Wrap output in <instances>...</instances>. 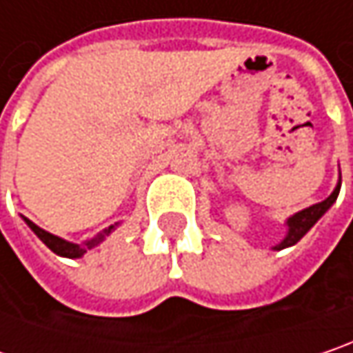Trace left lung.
<instances>
[{
    "instance_id": "8db88e82",
    "label": "left lung",
    "mask_w": 353,
    "mask_h": 353,
    "mask_svg": "<svg viewBox=\"0 0 353 353\" xmlns=\"http://www.w3.org/2000/svg\"><path fill=\"white\" fill-rule=\"evenodd\" d=\"M340 187H341V174L340 179H338V185H336V189L334 192L325 199V201H321V203H317V205H312V207H307V209H303V211H299V213L291 214L290 219L285 221V225H288V233H285V237L279 241L275 247H271L273 251H281V249H285V247H291V245H295L297 241L301 239L312 227H314L315 223L323 216V214L330 211V207L336 203V199H338V194H340Z\"/></svg>"
}]
</instances>
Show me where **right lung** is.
<instances>
[{
    "label": "right lung",
    "mask_w": 353,
    "mask_h": 353,
    "mask_svg": "<svg viewBox=\"0 0 353 353\" xmlns=\"http://www.w3.org/2000/svg\"><path fill=\"white\" fill-rule=\"evenodd\" d=\"M23 221H26V225L38 235V239L50 249V251H54L56 255H60V257H68V259H80V257H84V253L90 251V249H94L96 245H100L102 241L106 239L110 233H112L114 229H116V225L118 223H114L110 225L108 229H104L102 233H98L96 237H92V239L84 241V243H72V241H65L62 237H58V235H52V233H48V231H43L41 227H38L36 223H32L30 219H26L23 216Z\"/></svg>",
    "instance_id": "add662e5"
}]
</instances>
